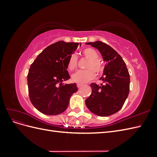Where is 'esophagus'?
Instances as JSON below:
<instances>
[{"instance_id": "1", "label": "esophagus", "mask_w": 157, "mask_h": 157, "mask_svg": "<svg viewBox=\"0 0 157 157\" xmlns=\"http://www.w3.org/2000/svg\"><path fill=\"white\" fill-rule=\"evenodd\" d=\"M82 86H83V85H82V84H79V83L77 84V88H78V89H80Z\"/></svg>"}]
</instances>
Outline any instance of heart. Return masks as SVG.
Instances as JSON below:
<instances>
[{"instance_id":"1","label":"heart","mask_w":157,"mask_h":157,"mask_svg":"<svg viewBox=\"0 0 157 157\" xmlns=\"http://www.w3.org/2000/svg\"><path fill=\"white\" fill-rule=\"evenodd\" d=\"M82 54L85 58L88 59L85 70H79L72 75V80L79 84L88 82L95 78L96 74L99 75L103 72V67L101 61L98 59V52L92 48H87L82 50ZM78 59L76 54H71L67 60V67L68 70L74 71L77 67Z\"/></svg>"}]
</instances>
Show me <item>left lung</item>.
<instances>
[{"label":"left lung","instance_id":"left-lung-1","mask_svg":"<svg viewBox=\"0 0 157 157\" xmlns=\"http://www.w3.org/2000/svg\"><path fill=\"white\" fill-rule=\"evenodd\" d=\"M97 48L106 64L100 78L105 84L92 83V94L86 99L89 110L99 117H107L121 110L130 91V75L124 60L110 46L101 41L87 42Z\"/></svg>","mask_w":157,"mask_h":157}]
</instances>
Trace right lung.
<instances>
[{
    "label": "right lung",
    "mask_w": 157,
    "mask_h": 157,
    "mask_svg": "<svg viewBox=\"0 0 157 157\" xmlns=\"http://www.w3.org/2000/svg\"><path fill=\"white\" fill-rule=\"evenodd\" d=\"M81 44L58 41L42 51L31 65L27 84L31 102L38 111L57 115L66 110L77 84H62L70 78L67 70L69 56Z\"/></svg>",
    "instance_id": "obj_1"
}]
</instances>
